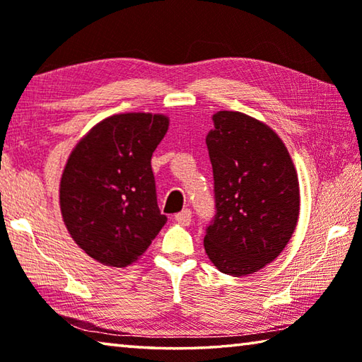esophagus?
Listing matches in <instances>:
<instances>
[{
  "label": "esophagus",
  "mask_w": 362,
  "mask_h": 362,
  "mask_svg": "<svg viewBox=\"0 0 362 362\" xmlns=\"http://www.w3.org/2000/svg\"><path fill=\"white\" fill-rule=\"evenodd\" d=\"M175 220L179 223H182V225H189L192 223V211L189 209H183L182 212H179V214H175Z\"/></svg>",
  "instance_id": "34e87169"
}]
</instances>
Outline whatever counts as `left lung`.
Returning <instances> with one entry per match:
<instances>
[{
    "instance_id": "8db88e82",
    "label": "left lung",
    "mask_w": 362,
    "mask_h": 362,
    "mask_svg": "<svg viewBox=\"0 0 362 362\" xmlns=\"http://www.w3.org/2000/svg\"><path fill=\"white\" fill-rule=\"evenodd\" d=\"M206 137L217 214L204 249L218 272L247 276L272 263L293 235L298 177L281 137L241 112H217Z\"/></svg>"
}]
</instances>
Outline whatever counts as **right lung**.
Masks as SVG:
<instances>
[{"label":"right lung","mask_w":362,"mask_h":362,"mask_svg":"<svg viewBox=\"0 0 362 362\" xmlns=\"http://www.w3.org/2000/svg\"><path fill=\"white\" fill-rule=\"evenodd\" d=\"M169 118L153 113L108 116L71 150L59 203L79 247L102 265L136 263L168 222L156 203L151 155Z\"/></svg>","instance_id":"1"}]
</instances>
